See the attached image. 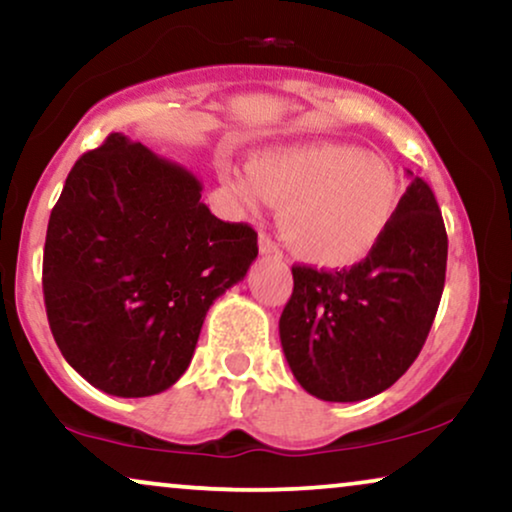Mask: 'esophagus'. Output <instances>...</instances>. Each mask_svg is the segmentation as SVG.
<instances>
[{"instance_id":"1","label":"esophagus","mask_w":512,"mask_h":512,"mask_svg":"<svg viewBox=\"0 0 512 512\" xmlns=\"http://www.w3.org/2000/svg\"><path fill=\"white\" fill-rule=\"evenodd\" d=\"M258 251H261L263 256H282L279 254V247L275 244V240H270L268 235H261V240H258Z\"/></svg>"}]
</instances>
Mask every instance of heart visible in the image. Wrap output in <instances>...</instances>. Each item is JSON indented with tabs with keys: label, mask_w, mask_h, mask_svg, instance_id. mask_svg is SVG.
Listing matches in <instances>:
<instances>
[{
	"label": "heart",
	"mask_w": 512,
	"mask_h": 512,
	"mask_svg": "<svg viewBox=\"0 0 512 512\" xmlns=\"http://www.w3.org/2000/svg\"><path fill=\"white\" fill-rule=\"evenodd\" d=\"M249 209L284 207L279 228L291 254L314 268H352L373 254L401 202L396 172L359 146L317 142L254 158L230 179Z\"/></svg>",
	"instance_id": "b5f03b06"
}]
</instances>
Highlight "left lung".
Listing matches in <instances>:
<instances>
[{
    "mask_svg": "<svg viewBox=\"0 0 512 512\" xmlns=\"http://www.w3.org/2000/svg\"><path fill=\"white\" fill-rule=\"evenodd\" d=\"M445 265L443 216L419 177L405 188L387 235L361 263L333 272L293 265L279 338L300 387L333 403L389 389L422 352L443 296Z\"/></svg>",
    "mask_w": 512,
    "mask_h": 512,
    "instance_id": "left-lung-1",
    "label": "left lung"
}]
</instances>
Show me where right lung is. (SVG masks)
I'll return each instance as SVG.
<instances>
[{
  "label": "right lung",
  "instance_id": "right-lung-1",
  "mask_svg": "<svg viewBox=\"0 0 512 512\" xmlns=\"http://www.w3.org/2000/svg\"><path fill=\"white\" fill-rule=\"evenodd\" d=\"M186 167L111 132L83 153L44 247L48 324L104 394L153 396L186 373L202 321L258 256L256 230L216 219Z\"/></svg>",
  "mask_w": 512,
  "mask_h": 512
}]
</instances>
